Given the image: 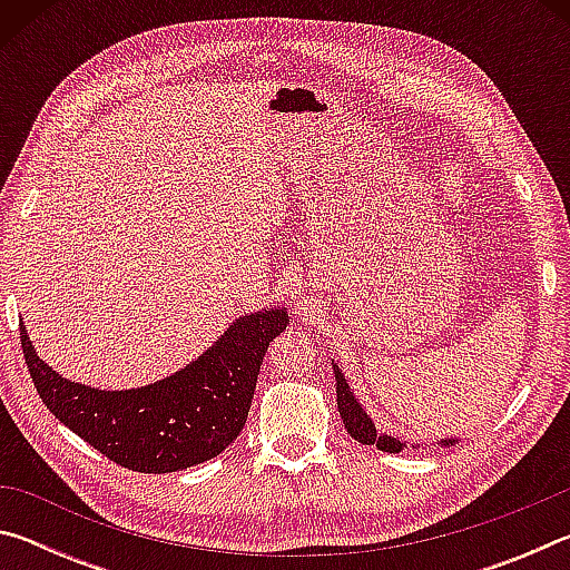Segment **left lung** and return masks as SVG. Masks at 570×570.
I'll return each mask as SVG.
<instances>
[{
    "instance_id": "left-lung-1",
    "label": "left lung",
    "mask_w": 570,
    "mask_h": 570,
    "mask_svg": "<svg viewBox=\"0 0 570 570\" xmlns=\"http://www.w3.org/2000/svg\"><path fill=\"white\" fill-rule=\"evenodd\" d=\"M332 366H334V380H336V407H340L346 432H350L356 442H362V445H374L382 452H394V455L407 448V442H404L402 438L387 435V432H380L377 428H374L372 417L362 407V402L356 400V394L352 392L350 382H346L344 372L340 370V364L332 360ZM458 442H460V438H442V440H438V448H455ZM412 448L417 450L420 442H412Z\"/></svg>"
}]
</instances>
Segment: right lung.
I'll list each match as a JSON object with an SVG mask.
<instances>
[{"label": "right lung", "instance_id": "1", "mask_svg": "<svg viewBox=\"0 0 570 570\" xmlns=\"http://www.w3.org/2000/svg\"><path fill=\"white\" fill-rule=\"evenodd\" d=\"M288 326L286 306L240 314L190 364L132 390H100L55 372L19 324L27 370L57 420L135 472H176L224 452L244 430L264 354Z\"/></svg>", "mask_w": 570, "mask_h": 570}]
</instances>
